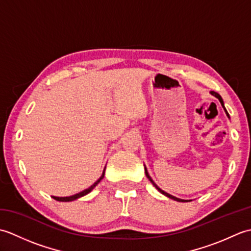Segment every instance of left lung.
Listing matches in <instances>:
<instances>
[{
	"label": "left lung",
	"mask_w": 251,
	"mask_h": 251,
	"mask_svg": "<svg viewBox=\"0 0 251 251\" xmlns=\"http://www.w3.org/2000/svg\"><path fill=\"white\" fill-rule=\"evenodd\" d=\"M211 95H214L215 96V97H217L218 99H219V101H220V102H221V104H222V106H223V108H225V105H223V100H222V98H221V96L219 95V94H218V93H216V92H211ZM226 114H227V116H228V113H227V112H226ZM146 175H147V177H148V179L149 180H150L151 181V182H152V184L154 185V186H155V188L159 191V192H161V193L162 194H164V195H166L167 197H169V199H172V200H175V201H183V200H180V199H177V197H175V196H173V195H170V194H168V193H166V192H164L163 190H161V189H159L158 188V186L155 184V183H154V181L151 179V177H150V176H149V174H148V172H147V168H146Z\"/></svg>",
	"instance_id": "8db88e82"
}]
</instances>
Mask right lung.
<instances>
[{"label": "right lung", "mask_w": 251, "mask_h": 251, "mask_svg": "<svg viewBox=\"0 0 251 251\" xmlns=\"http://www.w3.org/2000/svg\"><path fill=\"white\" fill-rule=\"evenodd\" d=\"M103 176H104V170H103V173H102V175H101V177L96 181V182L92 185V186H89L88 189H86V190H84V191H82V192H79V193H77V194H75V195H72V196H68V197H57V196H52V199L54 200H56V201H74V200H76V199H79V197H82V196H84V195H86V194H88L90 191H92L96 185H97L101 180H102V178H103Z\"/></svg>", "instance_id": "1"}]
</instances>
